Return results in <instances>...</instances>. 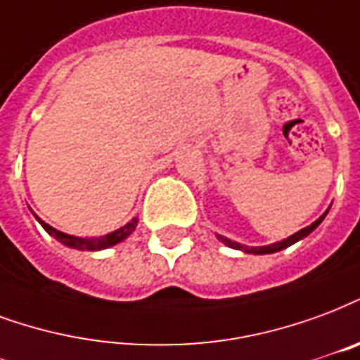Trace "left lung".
<instances>
[{"instance_id": "1", "label": "left lung", "mask_w": 360, "mask_h": 360, "mask_svg": "<svg viewBox=\"0 0 360 360\" xmlns=\"http://www.w3.org/2000/svg\"><path fill=\"white\" fill-rule=\"evenodd\" d=\"M330 210V207H328ZM328 210L324 212V214L319 217L316 221H313L311 225H307L305 229H302V231H297V233H294L292 236H288V238H284V240L281 242H275V244H267V246H244V244H240V242H234L231 240V238H227V236H221V234L215 233V236L219 238L225 246L233 248V250H240V252H244V254H255V255H265V254H275V252H281V250H284V248L292 246V244H295L297 240H302V238H305V236H309V234L313 233L319 225L322 223V219L326 217V214H328Z\"/></svg>"}]
</instances>
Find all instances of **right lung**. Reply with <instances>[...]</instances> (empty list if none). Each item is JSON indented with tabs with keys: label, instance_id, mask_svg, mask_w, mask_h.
<instances>
[{
	"label": "right lung",
	"instance_id": "right-lung-1",
	"mask_svg": "<svg viewBox=\"0 0 360 360\" xmlns=\"http://www.w3.org/2000/svg\"><path fill=\"white\" fill-rule=\"evenodd\" d=\"M36 215V214H34ZM36 219L39 221V225L47 231V233L51 234L55 240H58L60 244H65L68 248H74V250H82V252H98V250H106V248L116 246L122 240H126L127 236L135 231L137 227V217H133L131 221H127L124 227L116 229L112 233L105 234V236H91V238H82V236H74V234H66L63 231H57L51 225H47L45 221H41L36 215Z\"/></svg>",
	"mask_w": 360,
	"mask_h": 360
}]
</instances>
